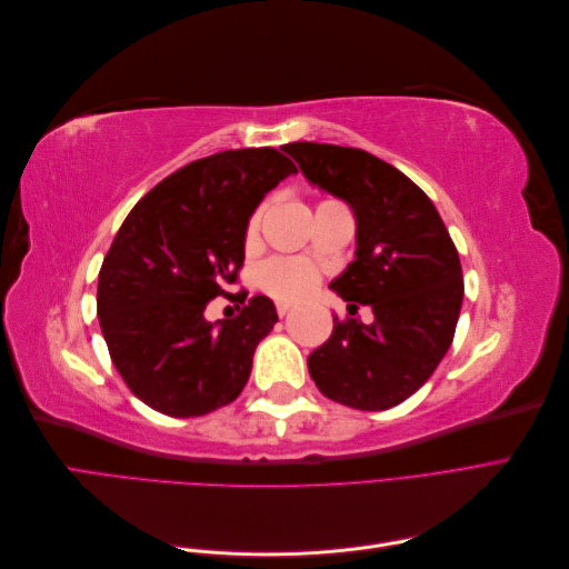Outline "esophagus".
<instances>
[{"mask_svg":"<svg viewBox=\"0 0 569 569\" xmlns=\"http://www.w3.org/2000/svg\"><path fill=\"white\" fill-rule=\"evenodd\" d=\"M274 306H278V316H280V318H284V316L289 313V308H291L289 301H278Z\"/></svg>","mask_w":569,"mask_h":569,"instance_id":"1","label":"esophagus"}]
</instances>
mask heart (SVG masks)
Masks as SVG:
<instances>
[{"label": "heart", "mask_w": 569, "mask_h": 569, "mask_svg": "<svg viewBox=\"0 0 569 569\" xmlns=\"http://www.w3.org/2000/svg\"><path fill=\"white\" fill-rule=\"evenodd\" d=\"M258 218L261 213L249 222V237L258 230ZM261 284L278 299H301L316 287V270L299 261H270L261 270Z\"/></svg>", "instance_id": "b5f03b06"}]
</instances>
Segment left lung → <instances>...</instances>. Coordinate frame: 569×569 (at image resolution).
<instances>
[{"instance_id": "obj_1", "label": "left lung", "mask_w": 569, "mask_h": 569, "mask_svg": "<svg viewBox=\"0 0 569 569\" xmlns=\"http://www.w3.org/2000/svg\"><path fill=\"white\" fill-rule=\"evenodd\" d=\"M282 151L308 182L353 211V261L330 289L375 316L370 325L335 318L330 339L308 356V372L337 403L399 406L429 380L453 341L462 268L451 234L416 182L363 149L291 142Z\"/></svg>"}]
</instances>
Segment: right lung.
<instances>
[{
    "label": "right lung",
    "mask_w": 569,
    "mask_h": 569,
    "mask_svg": "<svg viewBox=\"0 0 569 569\" xmlns=\"http://www.w3.org/2000/svg\"><path fill=\"white\" fill-rule=\"evenodd\" d=\"M297 173L272 147L192 161L137 201L101 263L97 316L116 370L149 408L197 418L232 403L278 322L268 297L209 322L244 263L249 218ZM244 303V301H242Z\"/></svg>",
    "instance_id": "1"
}]
</instances>
